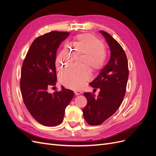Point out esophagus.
I'll return each instance as SVG.
<instances>
[{
    "label": "esophagus",
    "mask_w": 156,
    "mask_h": 156,
    "mask_svg": "<svg viewBox=\"0 0 156 156\" xmlns=\"http://www.w3.org/2000/svg\"><path fill=\"white\" fill-rule=\"evenodd\" d=\"M74 93H75V95H76V96H77V95H79V94H82V92H81V91H75L74 92Z\"/></svg>",
    "instance_id": "esophagus-1"
}]
</instances>
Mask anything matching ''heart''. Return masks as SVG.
I'll use <instances>...</instances> for the list:
<instances>
[{
  "label": "heart",
  "instance_id": "heart-1",
  "mask_svg": "<svg viewBox=\"0 0 156 156\" xmlns=\"http://www.w3.org/2000/svg\"><path fill=\"white\" fill-rule=\"evenodd\" d=\"M80 55L84 56L81 61L84 66H74L63 70L58 75L60 82L66 88L73 90L82 88L90 78L89 69L86 66L96 72L104 66L107 58V52L101 40L90 34H80L74 40L72 49L66 45L56 56V69L68 66Z\"/></svg>",
  "mask_w": 156,
  "mask_h": 156
}]
</instances>
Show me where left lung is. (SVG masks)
Segmentation results:
<instances>
[{"label":"left lung","instance_id":"8db88e82","mask_svg":"<svg viewBox=\"0 0 156 156\" xmlns=\"http://www.w3.org/2000/svg\"><path fill=\"white\" fill-rule=\"evenodd\" d=\"M111 50V58L98 76L90 83L94 90L100 88L97 98L84 92L87 104L83 109L84 120L89 125L102 124L118 110L124 100L129 76L128 62L125 52L116 40L100 30Z\"/></svg>","mask_w":156,"mask_h":156}]
</instances>
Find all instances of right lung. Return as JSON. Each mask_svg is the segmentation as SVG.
Wrapping results in <instances>:
<instances>
[{
    "label": "right lung",
    "instance_id": "1",
    "mask_svg": "<svg viewBox=\"0 0 156 156\" xmlns=\"http://www.w3.org/2000/svg\"><path fill=\"white\" fill-rule=\"evenodd\" d=\"M69 34L52 31L37 37L23 63L20 81L23 100L32 117L45 126H56L63 121L66 108L74 96L72 90L63 87L60 91L48 92V88L56 83V51Z\"/></svg>",
    "mask_w": 156,
    "mask_h": 156
}]
</instances>
